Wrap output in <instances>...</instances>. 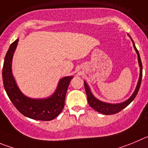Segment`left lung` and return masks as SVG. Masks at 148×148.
<instances>
[{
    "label": "left lung",
    "instance_id": "1",
    "mask_svg": "<svg viewBox=\"0 0 148 148\" xmlns=\"http://www.w3.org/2000/svg\"><path fill=\"white\" fill-rule=\"evenodd\" d=\"M129 37H130V36H129ZM132 42H133L134 48L135 51H136V54H137L138 62H139V64H140V78H139L137 85H136V88H135L133 94H132V97H131L130 98H129V99H128L126 101H125V102H121V103H119V104H110V103L103 102H102V101H99V99H97V98L93 95L91 90H90L89 86H88V84H86V82L84 81V86H85V90H86V92L88 105H89L93 109L97 111V112H100V113L104 114V115H112V114H115V113H117V112H120V111H121L122 110L124 109L126 107H127L128 105H129V104H130L131 102L134 99V98L136 97V94H137V93H138L140 85H141L142 77H143V64H142L141 59H140V54H139L138 50L136 49L133 40H132Z\"/></svg>",
    "mask_w": 148,
    "mask_h": 148
}]
</instances>
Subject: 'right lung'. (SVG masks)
<instances>
[{
  "instance_id": "obj_1",
  "label": "right lung",
  "mask_w": 148,
  "mask_h": 148,
  "mask_svg": "<svg viewBox=\"0 0 148 148\" xmlns=\"http://www.w3.org/2000/svg\"><path fill=\"white\" fill-rule=\"evenodd\" d=\"M19 39L12 43L5 54L3 67L4 88L15 108L26 117L39 121H51L55 119L64 108L66 93L73 76L64 77L59 81L57 90L46 99H31L25 96L14 78L12 62L14 53Z\"/></svg>"
}]
</instances>
